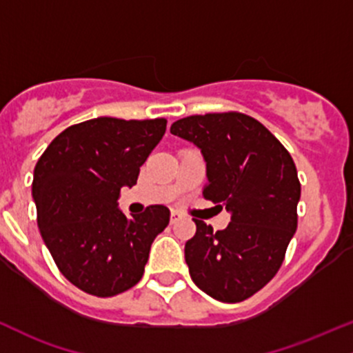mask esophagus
Wrapping results in <instances>:
<instances>
[{"label":"esophagus","mask_w":353,"mask_h":353,"mask_svg":"<svg viewBox=\"0 0 353 353\" xmlns=\"http://www.w3.org/2000/svg\"><path fill=\"white\" fill-rule=\"evenodd\" d=\"M181 219H183V214H181V212H177V211L170 212V224L177 223V221H181Z\"/></svg>","instance_id":"1"}]
</instances>
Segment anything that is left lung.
Wrapping results in <instances>:
<instances>
[{"mask_svg":"<svg viewBox=\"0 0 353 353\" xmlns=\"http://www.w3.org/2000/svg\"><path fill=\"white\" fill-rule=\"evenodd\" d=\"M170 134L201 149L203 196L231 212L216 233L194 219L196 234L184 248L189 274L214 300H246L276 274L296 231L295 162L263 123L239 112L191 115L174 122Z\"/></svg>","mask_w":353,"mask_h":353,"instance_id":"8db88e82","label":"left lung"}]
</instances>
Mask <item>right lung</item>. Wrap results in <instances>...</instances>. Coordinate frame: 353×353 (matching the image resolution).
Masks as SVG:
<instances>
[{"label": "right lung", "instance_id": "add662e5", "mask_svg": "<svg viewBox=\"0 0 353 353\" xmlns=\"http://www.w3.org/2000/svg\"><path fill=\"white\" fill-rule=\"evenodd\" d=\"M165 125V119L85 120L57 135L34 165L41 238L61 274L88 295L114 296L137 285L150 245L169 224L161 204L127 218L117 203Z\"/></svg>", "mask_w": 353, "mask_h": 353}]
</instances>
